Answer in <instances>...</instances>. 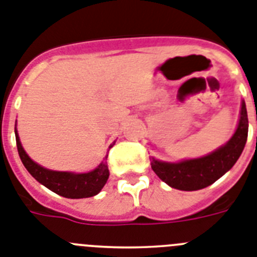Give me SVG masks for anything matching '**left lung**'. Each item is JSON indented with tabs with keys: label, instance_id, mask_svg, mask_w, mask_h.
<instances>
[{
	"label": "left lung",
	"instance_id": "8db88e82",
	"mask_svg": "<svg viewBox=\"0 0 257 257\" xmlns=\"http://www.w3.org/2000/svg\"><path fill=\"white\" fill-rule=\"evenodd\" d=\"M248 135L246 103L242 101L238 128L233 137L220 149L199 159L167 163L153 159L151 168L158 177L173 189L194 191L209 186L224 176L242 154Z\"/></svg>",
	"mask_w": 257,
	"mask_h": 257
}]
</instances>
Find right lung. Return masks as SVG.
<instances>
[{"label":"right lung","instance_id":"right-lung-1","mask_svg":"<svg viewBox=\"0 0 257 257\" xmlns=\"http://www.w3.org/2000/svg\"><path fill=\"white\" fill-rule=\"evenodd\" d=\"M15 138H17L18 153L21 156L22 163L30 172L33 178H36L40 184H42L49 190L54 191L58 195L71 199H80V198H89V196L97 195L102 190V187L108 180L110 172L107 166V156L103 162L94 169L88 173H71V172H57L50 171L44 167L39 166L33 162L30 156L27 155L23 146L21 144L17 128H15ZM115 145L113 142L111 147Z\"/></svg>","mask_w":257,"mask_h":257}]
</instances>
